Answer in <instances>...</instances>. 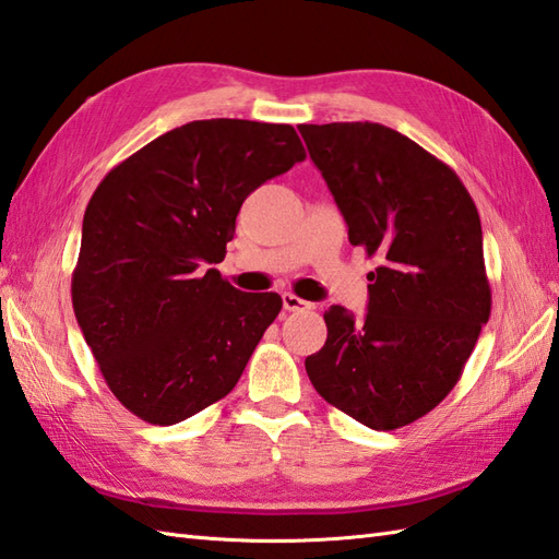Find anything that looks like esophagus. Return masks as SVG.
Listing matches in <instances>:
<instances>
[{
	"label": "esophagus",
	"instance_id": "34e87169",
	"mask_svg": "<svg viewBox=\"0 0 559 559\" xmlns=\"http://www.w3.org/2000/svg\"><path fill=\"white\" fill-rule=\"evenodd\" d=\"M282 306H284V310H289V312L312 308V304L304 301V298H298V296L292 294V292H284V294H282Z\"/></svg>",
	"mask_w": 559,
	"mask_h": 559
}]
</instances>
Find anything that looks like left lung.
Segmentation results:
<instances>
[{"label": "left lung", "instance_id": "obj_1", "mask_svg": "<svg viewBox=\"0 0 559 559\" xmlns=\"http://www.w3.org/2000/svg\"><path fill=\"white\" fill-rule=\"evenodd\" d=\"M298 132L348 241L377 261L365 320L326 310L306 372L360 425L405 427L451 393L491 316L479 213L455 170L396 130L365 120Z\"/></svg>", "mask_w": 559, "mask_h": 559}]
</instances>
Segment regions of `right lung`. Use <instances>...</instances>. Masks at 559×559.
<instances>
[{"mask_svg":"<svg viewBox=\"0 0 559 559\" xmlns=\"http://www.w3.org/2000/svg\"><path fill=\"white\" fill-rule=\"evenodd\" d=\"M292 126L194 120L160 134L99 182L85 209L73 310L114 396L168 427L235 389L282 310L221 263L255 187L304 160Z\"/></svg>","mask_w":559,"mask_h":559,"instance_id":"obj_1","label":"right lung"}]
</instances>
